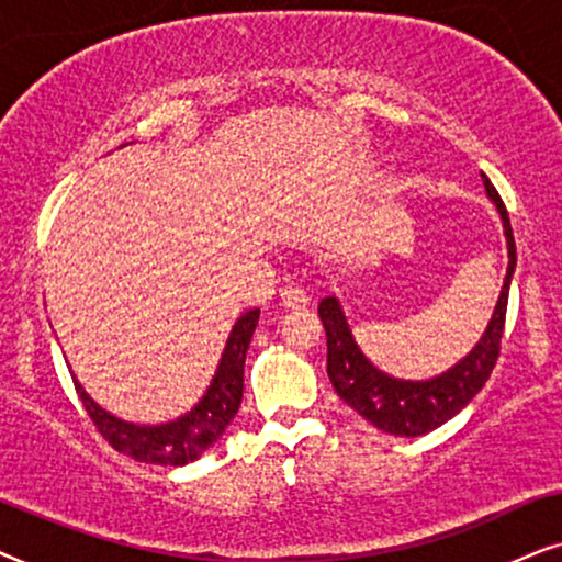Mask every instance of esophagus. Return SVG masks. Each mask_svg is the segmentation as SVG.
Listing matches in <instances>:
<instances>
[{
  "label": "esophagus",
  "mask_w": 562,
  "mask_h": 562,
  "mask_svg": "<svg viewBox=\"0 0 562 562\" xmlns=\"http://www.w3.org/2000/svg\"><path fill=\"white\" fill-rule=\"evenodd\" d=\"M280 301L285 308H305L308 305V293L297 285H288L280 290Z\"/></svg>",
  "instance_id": "esophagus-1"
}]
</instances>
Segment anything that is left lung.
I'll return each mask as SVG.
<instances>
[{
    "instance_id": "8db88e82",
    "label": "left lung",
    "mask_w": 562,
    "mask_h": 562,
    "mask_svg": "<svg viewBox=\"0 0 562 562\" xmlns=\"http://www.w3.org/2000/svg\"><path fill=\"white\" fill-rule=\"evenodd\" d=\"M483 184L488 198L496 203L501 221H504V234L508 244V269L504 288H501L498 305L493 311V318L485 328L483 339L475 344V349L447 370L445 375L424 380V383H411V380H395L364 359L362 351L351 339L347 318L336 303V297H324L318 303V316L324 321L328 359L326 370L331 378L334 391L364 416L372 426L383 429L395 437H422V434L437 429L452 416H458L470 401L481 393L485 380L491 378L501 351V336L506 324V305H508V285L516 267V244L512 234V223L504 200L498 198L496 187L483 175Z\"/></svg>"
}]
</instances>
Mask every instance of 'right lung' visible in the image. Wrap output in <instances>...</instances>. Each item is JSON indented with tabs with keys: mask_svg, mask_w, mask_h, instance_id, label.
<instances>
[{
	"mask_svg": "<svg viewBox=\"0 0 562 562\" xmlns=\"http://www.w3.org/2000/svg\"><path fill=\"white\" fill-rule=\"evenodd\" d=\"M259 324V311H246L236 321L234 331L228 336L226 351H223L218 372H215L211 387H207L205 398L194 406L190 414L171 424L161 426H136L128 422H120L108 411H102L97 403L89 398L77 380L81 403H85L87 416L92 418L97 431L102 434L117 452L128 454L133 460L151 462V465H187V462L198 460L207 447L218 442V437L226 431L231 418L236 416L241 406L244 395V362L246 349L254 336V328Z\"/></svg>",
	"mask_w": 562,
	"mask_h": 562,
	"instance_id": "1",
	"label": "right lung"
}]
</instances>
